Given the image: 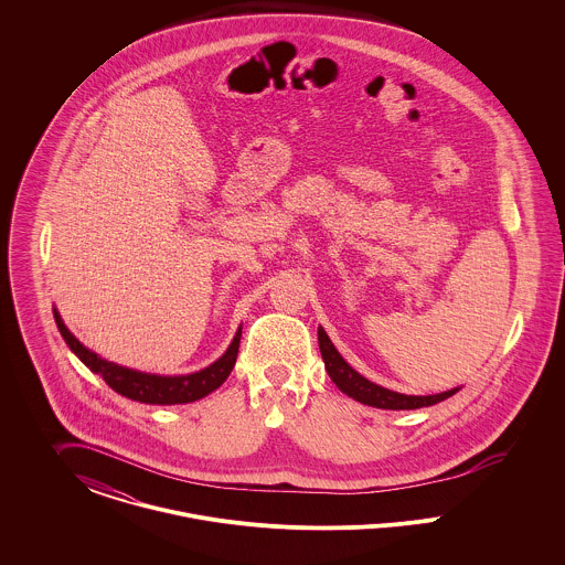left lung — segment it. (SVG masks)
Segmentation results:
<instances>
[{"instance_id": "obj_1", "label": "left lung", "mask_w": 565, "mask_h": 565, "mask_svg": "<svg viewBox=\"0 0 565 565\" xmlns=\"http://www.w3.org/2000/svg\"><path fill=\"white\" fill-rule=\"evenodd\" d=\"M318 341H320L326 373L343 394H348L350 398L358 401V403L369 404V406H375V408H387V411H413V408L443 403V401H447L449 396H454L456 392L461 390V387H454V390H447V392H440V394H430V396H406L401 392H392L387 387H381L373 381H369L366 376L360 375L358 371H353L350 364L343 360V355L332 345V341L328 339L322 326L318 328Z\"/></svg>"}]
</instances>
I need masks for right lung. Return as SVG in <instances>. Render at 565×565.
Instances as JSON below:
<instances>
[{
  "instance_id": "add662e5",
  "label": "right lung",
  "mask_w": 565,
  "mask_h": 565,
  "mask_svg": "<svg viewBox=\"0 0 565 565\" xmlns=\"http://www.w3.org/2000/svg\"><path fill=\"white\" fill-rule=\"evenodd\" d=\"M53 313L61 337L65 339L67 348L81 358L82 364L88 366L95 375L102 376L116 394L135 403L186 404L205 398L226 381V376L231 375L237 362L239 341H242V326H239L228 350L224 351L210 366L189 375H154V373H141L135 369L120 366L116 362L102 358L99 353L84 348L61 320L56 307H53Z\"/></svg>"
}]
</instances>
